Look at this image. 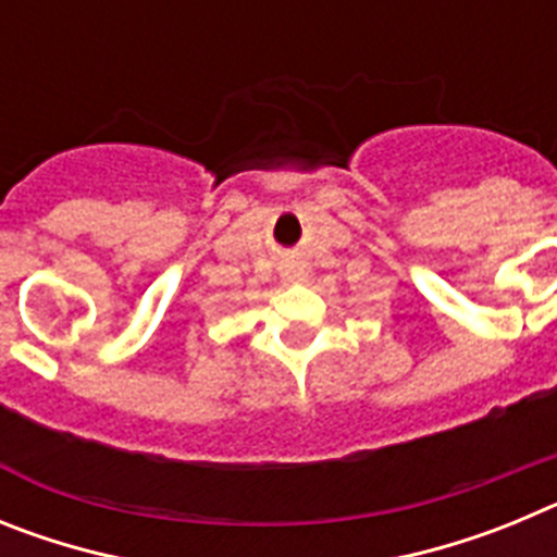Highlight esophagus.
<instances>
[{
	"label": "esophagus",
	"mask_w": 557,
	"mask_h": 557,
	"mask_svg": "<svg viewBox=\"0 0 557 557\" xmlns=\"http://www.w3.org/2000/svg\"><path fill=\"white\" fill-rule=\"evenodd\" d=\"M301 275H304V264L298 262V259H289L287 270H284V278H287V282H295V278H301Z\"/></svg>",
	"instance_id": "34e87169"
}]
</instances>
